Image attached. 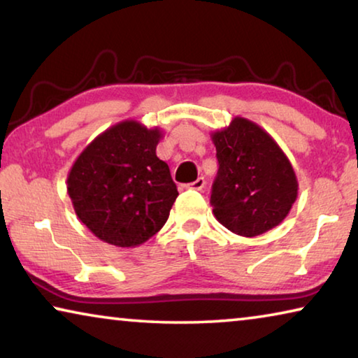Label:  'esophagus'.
<instances>
[{
  "mask_svg": "<svg viewBox=\"0 0 358 358\" xmlns=\"http://www.w3.org/2000/svg\"><path fill=\"white\" fill-rule=\"evenodd\" d=\"M205 183H207V181H205V178H203V177H199L196 181H192V183L187 185V187H189V189L202 191L203 187H205Z\"/></svg>",
  "mask_w": 358,
  "mask_h": 358,
  "instance_id": "34e87169",
  "label": "esophagus"
}]
</instances>
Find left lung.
Wrapping results in <instances>:
<instances>
[{
    "label": "left lung",
    "instance_id": "obj_1",
    "mask_svg": "<svg viewBox=\"0 0 358 358\" xmlns=\"http://www.w3.org/2000/svg\"><path fill=\"white\" fill-rule=\"evenodd\" d=\"M211 141L220 164L210 199L216 220L241 237L262 235L282 222L299 183L280 145L241 117L213 132Z\"/></svg>",
    "mask_w": 358,
    "mask_h": 358
}]
</instances>
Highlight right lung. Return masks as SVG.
Segmentation results:
<instances>
[{"instance_id": "add662e5", "label": "right lung", "mask_w": 358, "mask_h": 358, "mask_svg": "<svg viewBox=\"0 0 358 358\" xmlns=\"http://www.w3.org/2000/svg\"><path fill=\"white\" fill-rule=\"evenodd\" d=\"M162 132L126 120L102 132L68 175L76 215L99 240L134 248L164 226L178 196L171 171L156 156Z\"/></svg>"}]
</instances>
